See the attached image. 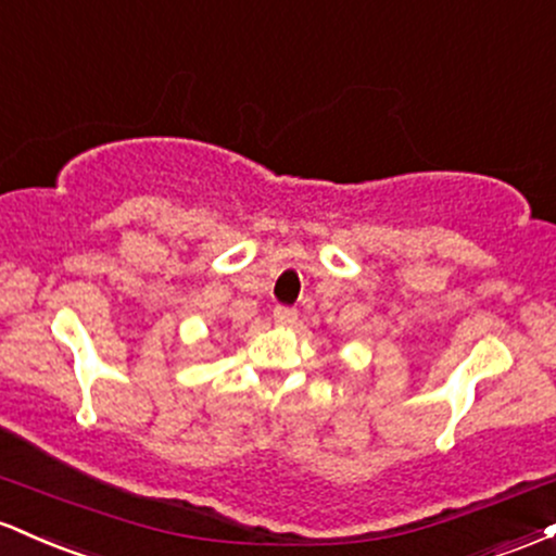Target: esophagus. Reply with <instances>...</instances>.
I'll return each instance as SVG.
<instances>
[{
	"label": "esophagus",
	"instance_id": "1",
	"mask_svg": "<svg viewBox=\"0 0 556 556\" xmlns=\"http://www.w3.org/2000/svg\"><path fill=\"white\" fill-rule=\"evenodd\" d=\"M273 320H276L278 326H291V323H296V309L278 304V307L273 309Z\"/></svg>",
	"mask_w": 556,
	"mask_h": 556
}]
</instances>
